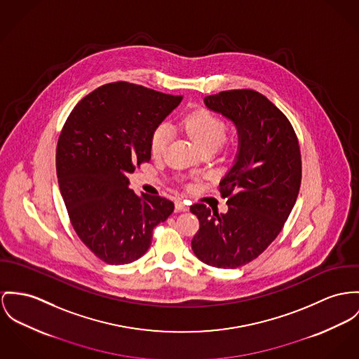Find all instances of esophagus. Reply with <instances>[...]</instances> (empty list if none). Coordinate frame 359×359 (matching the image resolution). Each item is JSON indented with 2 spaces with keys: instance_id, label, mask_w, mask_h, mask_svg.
I'll list each match as a JSON object with an SVG mask.
<instances>
[{
  "instance_id": "1",
  "label": "esophagus",
  "mask_w": 359,
  "mask_h": 359,
  "mask_svg": "<svg viewBox=\"0 0 359 359\" xmlns=\"http://www.w3.org/2000/svg\"><path fill=\"white\" fill-rule=\"evenodd\" d=\"M175 206H176L177 212H187L189 210V205L186 202H183V201H176Z\"/></svg>"
}]
</instances>
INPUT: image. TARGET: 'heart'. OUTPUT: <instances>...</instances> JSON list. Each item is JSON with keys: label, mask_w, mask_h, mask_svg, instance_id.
Returning <instances> with one entry per match:
<instances>
[{"label": "heart", "mask_w": 359, "mask_h": 359, "mask_svg": "<svg viewBox=\"0 0 359 359\" xmlns=\"http://www.w3.org/2000/svg\"><path fill=\"white\" fill-rule=\"evenodd\" d=\"M184 130L203 150L215 151L226 142L228 123L221 116L206 109L191 111L184 118ZM172 139V128L168 123L158 124L150 138V151L154 157H160L165 153L166 147Z\"/></svg>", "instance_id": "1"}]
</instances>
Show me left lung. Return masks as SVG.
<instances>
[{"instance_id": "8db88e82", "label": "left lung", "mask_w": 359, "mask_h": 359, "mask_svg": "<svg viewBox=\"0 0 359 359\" xmlns=\"http://www.w3.org/2000/svg\"><path fill=\"white\" fill-rule=\"evenodd\" d=\"M205 104L238 126L241 149L219 189L228 212L190 206L199 220L191 248L210 266L235 269L262 254L283 229L301 187V146L287 116L255 90L221 91Z\"/></svg>"}]
</instances>
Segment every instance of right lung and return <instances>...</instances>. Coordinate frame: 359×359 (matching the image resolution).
<instances>
[{
    "label": "right lung",
    "mask_w": 359,
    "mask_h": 359,
    "mask_svg": "<svg viewBox=\"0 0 359 359\" xmlns=\"http://www.w3.org/2000/svg\"><path fill=\"white\" fill-rule=\"evenodd\" d=\"M183 100L140 84H104L69 113L55 150L58 186L79 239L111 265L140 258L153 229L173 212L172 201L138 196L128 173L149 163L154 128Z\"/></svg>",
    "instance_id": "obj_1"
}]
</instances>
